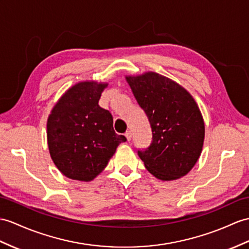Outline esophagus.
<instances>
[{"label":"esophagus","mask_w":249,"mask_h":249,"mask_svg":"<svg viewBox=\"0 0 249 249\" xmlns=\"http://www.w3.org/2000/svg\"><path fill=\"white\" fill-rule=\"evenodd\" d=\"M125 137H126V141H128V142H130L131 141V138H132V132L129 130V131H126L125 132Z\"/></svg>","instance_id":"1"}]
</instances>
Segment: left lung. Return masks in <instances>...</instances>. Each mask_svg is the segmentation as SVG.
<instances>
[{
  "instance_id": "1",
  "label": "left lung",
  "mask_w": 249,
  "mask_h": 249,
  "mask_svg": "<svg viewBox=\"0 0 249 249\" xmlns=\"http://www.w3.org/2000/svg\"><path fill=\"white\" fill-rule=\"evenodd\" d=\"M147 114L152 142L138 151L147 170L161 180L185 177L202 153L205 124L195 98L178 83L155 71L125 76Z\"/></svg>"
}]
</instances>
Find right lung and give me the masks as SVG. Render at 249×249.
I'll return each mask as SVG.
<instances>
[{"label": "right lung", "mask_w": 249, "mask_h": 249, "mask_svg": "<svg viewBox=\"0 0 249 249\" xmlns=\"http://www.w3.org/2000/svg\"><path fill=\"white\" fill-rule=\"evenodd\" d=\"M106 82L81 81L70 88L47 119V144L64 177L90 181L99 175L126 138L113 129L111 113L99 107Z\"/></svg>", "instance_id": "right-lung-1"}]
</instances>
